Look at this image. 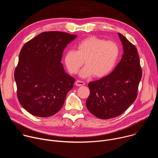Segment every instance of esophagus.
Listing matches in <instances>:
<instances>
[{
    "mask_svg": "<svg viewBox=\"0 0 158 158\" xmlns=\"http://www.w3.org/2000/svg\"><path fill=\"white\" fill-rule=\"evenodd\" d=\"M76 85H77V86H81V85H85V83H84V82H83V81H82L77 80V81L76 82Z\"/></svg>",
    "mask_w": 158,
    "mask_h": 158,
    "instance_id": "obj_1",
    "label": "esophagus"
}]
</instances>
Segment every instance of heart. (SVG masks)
I'll return each mask as SVG.
<instances>
[{"label": "heart", "instance_id": "1", "mask_svg": "<svg viewBox=\"0 0 158 158\" xmlns=\"http://www.w3.org/2000/svg\"><path fill=\"white\" fill-rule=\"evenodd\" d=\"M119 51V47L116 42L90 36L77 44V51L71 49L65 52L64 63L69 72L76 74L84 61L86 66L81 72L82 77L93 75L97 78L103 77L114 69Z\"/></svg>", "mask_w": 158, "mask_h": 158}]
</instances>
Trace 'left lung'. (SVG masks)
<instances>
[{
  "instance_id": "8db88e82",
  "label": "left lung",
  "mask_w": 158,
  "mask_h": 158,
  "mask_svg": "<svg viewBox=\"0 0 158 158\" xmlns=\"http://www.w3.org/2000/svg\"><path fill=\"white\" fill-rule=\"evenodd\" d=\"M123 46V54L114 70L88 86L86 101L88 110L96 117L108 119L117 117L133 103L138 96L142 69L136 48L118 33Z\"/></svg>"
}]
</instances>
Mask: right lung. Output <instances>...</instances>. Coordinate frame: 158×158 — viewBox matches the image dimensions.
<instances>
[{
    "instance_id": "obj_1",
    "label": "right lung",
    "mask_w": 158,
    "mask_h": 158,
    "mask_svg": "<svg viewBox=\"0 0 158 158\" xmlns=\"http://www.w3.org/2000/svg\"><path fill=\"white\" fill-rule=\"evenodd\" d=\"M77 35L44 32L26 42L14 71L18 100L30 114L51 116L62 108L75 79L60 62L67 45Z\"/></svg>"
}]
</instances>
